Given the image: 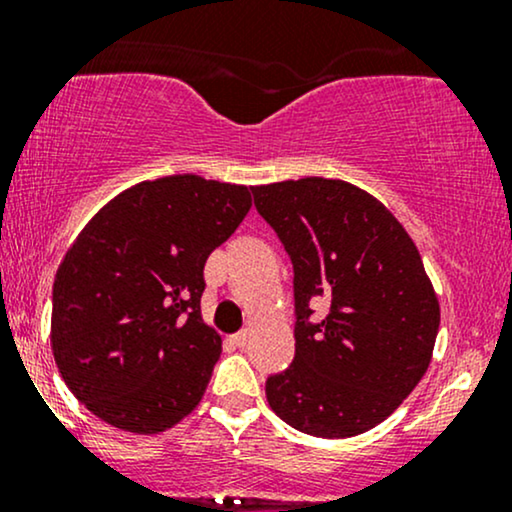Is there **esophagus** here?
<instances>
[{
  "mask_svg": "<svg viewBox=\"0 0 512 512\" xmlns=\"http://www.w3.org/2000/svg\"><path fill=\"white\" fill-rule=\"evenodd\" d=\"M248 339H250L248 332H238V334H231V337H228V342H231L233 346H238V349H243V346L248 344Z\"/></svg>",
  "mask_w": 512,
  "mask_h": 512,
  "instance_id": "obj_1",
  "label": "esophagus"
}]
</instances>
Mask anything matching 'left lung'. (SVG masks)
<instances>
[{"label":"left lung","instance_id":"obj_1","mask_svg":"<svg viewBox=\"0 0 512 512\" xmlns=\"http://www.w3.org/2000/svg\"><path fill=\"white\" fill-rule=\"evenodd\" d=\"M255 207L293 264L296 356L269 375L281 421L317 438L366 433L424 378L438 298L402 223L344 180L252 187ZM328 313L313 318L314 305Z\"/></svg>","mask_w":512,"mask_h":512}]
</instances>
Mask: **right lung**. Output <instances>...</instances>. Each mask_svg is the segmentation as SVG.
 I'll list each match as a JSON object with an SVG mask.
<instances>
[{"label": "right lung", "mask_w": 512, "mask_h": 512, "mask_svg": "<svg viewBox=\"0 0 512 512\" xmlns=\"http://www.w3.org/2000/svg\"><path fill=\"white\" fill-rule=\"evenodd\" d=\"M252 207L199 175L146 180L86 223L52 286V354L105 424L161 433L197 407L221 356L204 325V262Z\"/></svg>", "instance_id": "add662e5"}]
</instances>
